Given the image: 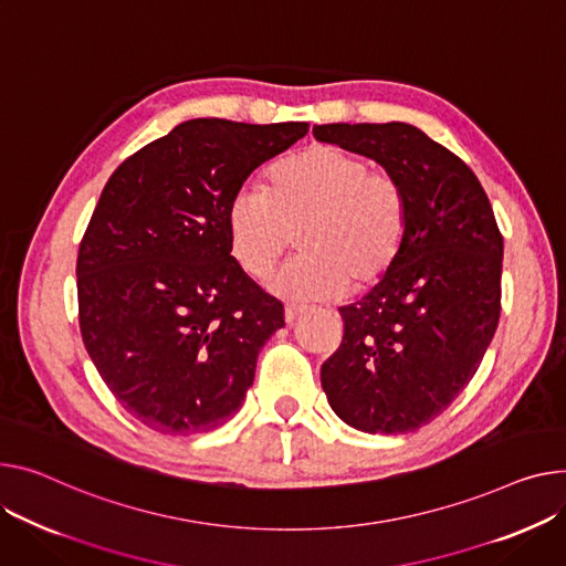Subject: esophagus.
<instances>
[{"instance_id":"34e87169","label":"esophagus","mask_w":566,"mask_h":566,"mask_svg":"<svg viewBox=\"0 0 566 566\" xmlns=\"http://www.w3.org/2000/svg\"><path fill=\"white\" fill-rule=\"evenodd\" d=\"M303 314H305V310H300V307H286V310H284V321H286V325H293Z\"/></svg>"}]
</instances>
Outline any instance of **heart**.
<instances>
[{
    "label": "heart",
    "mask_w": 566,
    "mask_h": 566,
    "mask_svg": "<svg viewBox=\"0 0 566 566\" xmlns=\"http://www.w3.org/2000/svg\"><path fill=\"white\" fill-rule=\"evenodd\" d=\"M263 191L243 186L224 213L239 269L263 280L291 248L300 254L271 280L291 303H318L382 282L400 259L409 205L398 179L336 145H310L275 161Z\"/></svg>",
    "instance_id": "heart-1"
}]
</instances>
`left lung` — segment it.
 I'll return each mask as SVG.
<instances>
[{"label":"left lung","mask_w":566,"mask_h":566,"mask_svg":"<svg viewBox=\"0 0 566 566\" xmlns=\"http://www.w3.org/2000/svg\"><path fill=\"white\" fill-rule=\"evenodd\" d=\"M314 136L385 166L409 205L389 275L342 307L344 338L321 366L336 417L368 434L434 421L471 382L501 316L503 234L475 172L405 123L316 125Z\"/></svg>","instance_id":"obj_1"}]
</instances>
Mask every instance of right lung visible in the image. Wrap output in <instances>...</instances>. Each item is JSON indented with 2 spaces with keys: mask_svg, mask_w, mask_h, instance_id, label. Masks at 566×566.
I'll return each instance as SVG.
<instances>
[{
  "mask_svg": "<svg viewBox=\"0 0 566 566\" xmlns=\"http://www.w3.org/2000/svg\"><path fill=\"white\" fill-rule=\"evenodd\" d=\"M307 132L188 120L108 177L77 254L80 329L111 394L149 430L207 432L252 387L284 307L239 269L224 213L254 168Z\"/></svg>",
  "mask_w": 566,
  "mask_h": 566,
  "instance_id": "add662e5",
  "label": "right lung"
}]
</instances>
